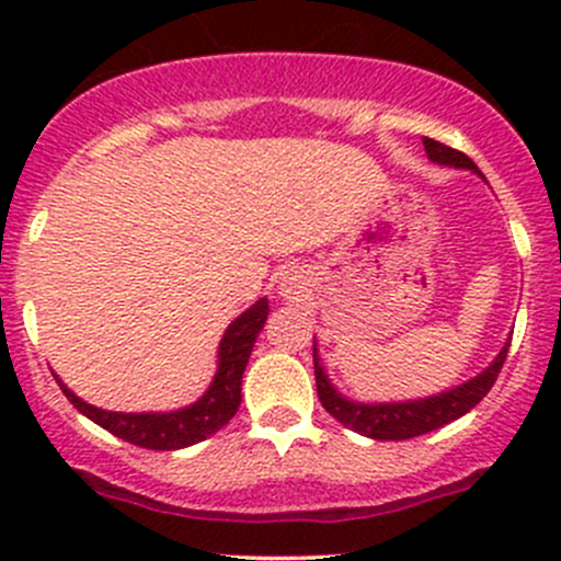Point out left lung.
<instances>
[{
  "instance_id": "1",
  "label": "left lung",
  "mask_w": 561,
  "mask_h": 561,
  "mask_svg": "<svg viewBox=\"0 0 561 561\" xmlns=\"http://www.w3.org/2000/svg\"><path fill=\"white\" fill-rule=\"evenodd\" d=\"M426 146V154L432 157L439 165H454V168H469V171L480 173L474 168V162L469 160L463 151L450 149V146L439 144L434 138H423ZM507 350H511V339L502 347V353L496 355L494 364L478 375L474 380L463 382L454 390H445V393L432 396V399L423 401H399V404H358V401H347L342 393L331 388L325 371L317 364L314 355V382H317V396H320L322 407L336 417L339 423H344L353 432L364 434L371 439H412L421 437V434L434 432V428L445 426V423L456 421L463 412L472 410L474 404L483 401V396L489 393L491 386L500 377L502 364L507 358Z\"/></svg>"
}]
</instances>
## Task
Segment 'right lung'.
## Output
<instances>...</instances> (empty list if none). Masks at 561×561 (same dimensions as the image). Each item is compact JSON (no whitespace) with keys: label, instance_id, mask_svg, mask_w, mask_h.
Wrapping results in <instances>:
<instances>
[{"label":"right lung","instance_id":"add662e5","mask_svg":"<svg viewBox=\"0 0 561 561\" xmlns=\"http://www.w3.org/2000/svg\"><path fill=\"white\" fill-rule=\"evenodd\" d=\"M265 317H268V301L260 298L239 320L230 322V328L222 336V344H219L217 377H214L206 396L201 401H195L192 407H186V410L168 412V415H160V412H140V415H135V412H129V415H124V412H107L78 399L72 390L61 386L59 377H56V382H59L61 393L70 399V404L78 412H83L89 421L103 426L113 437L149 450L186 448V445L203 443L206 437L217 434L236 415V410H239L241 377H244L254 339L263 331Z\"/></svg>","mask_w":561,"mask_h":561}]
</instances>
